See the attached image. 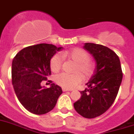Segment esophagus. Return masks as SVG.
Masks as SVG:
<instances>
[{"mask_svg":"<svg viewBox=\"0 0 134 134\" xmlns=\"http://www.w3.org/2000/svg\"><path fill=\"white\" fill-rule=\"evenodd\" d=\"M62 91H63V92H66V91H72V90L68 89V88H62Z\"/></svg>","mask_w":134,"mask_h":134,"instance_id":"obj_1","label":"esophagus"}]
</instances>
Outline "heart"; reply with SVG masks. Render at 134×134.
<instances>
[{
  "label": "heart",
  "mask_w": 134,
  "mask_h": 134,
  "mask_svg": "<svg viewBox=\"0 0 134 134\" xmlns=\"http://www.w3.org/2000/svg\"><path fill=\"white\" fill-rule=\"evenodd\" d=\"M61 55L75 62L73 74L61 73L55 77V81L59 85L66 88H72L82 80V75L85 79H89L94 74V64L89 60V55L86 51L79 48H74L65 51ZM62 58L56 54L50 60V68L52 72H58L62 66Z\"/></svg>",
  "instance_id": "heart-1"
}]
</instances>
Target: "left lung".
Returning <instances> with one entry per match:
<instances>
[{
	"mask_svg": "<svg viewBox=\"0 0 134 134\" xmlns=\"http://www.w3.org/2000/svg\"><path fill=\"white\" fill-rule=\"evenodd\" d=\"M83 48L94 57V74L86 84L88 88L80 91L81 97L74 103L80 115L91 119L97 118L109 109L115 100L123 73L119 57L106 46L85 43Z\"/></svg>",
	"mask_w": 134,
	"mask_h": 134,
	"instance_id": "left-lung-1",
	"label": "left lung"
}]
</instances>
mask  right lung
I'll use <instances>...</instances> for the list:
<instances>
[{"instance_id": "right-lung-1", "label": "right lung", "mask_w": 134, "mask_h": 134, "mask_svg": "<svg viewBox=\"0 0 134 134\" xmlns=\"http://www.w3.org/2000/svg\"><path fill=\"white\" fill-rule=\"evenodd\" d=\"M63 49L52 44L40 43L28 46L19 52L12 62V82L19 102L31 113L43 115L52 111L62 90L51 84L49 88L41 85L51 75L50 60Z\"/></svg>"}]
</instances>
